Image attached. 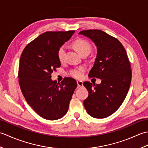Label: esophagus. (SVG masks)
Returning <instances> with one entry per match:
<instances>
[{"label": "esophagus", "mask_w": 148, "mask_h": 148, "mask_svg": "<svg viewBox=\"0 0 148 148\" xmlns=\"http://www.w3.org/2000/svg\"><path fill=\"white\" fill-rule=\"evenodd\" d=\"M77 86L79 87H82L83 86V81H77Z\"/></svg>", "instance_id": "1"}]
</instances>
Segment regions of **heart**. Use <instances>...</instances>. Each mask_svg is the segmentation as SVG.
Masks as SVG:
<instances>
[{"label": "heart", "mask_w": 148, "mask_h": 148, "mask_svg": "<svg viewBox=\"0 0 148 148\" xmlns=\"http://www.w3.org/2000/svg\"><path fill=\"white\" fill-rule=\"evenodd\" d=\"M73 46L76 51L80 55L83 54H89L91 51V46L87 41L83 39H78L73 43ZM65 53V47L64 46H61L58 51V58L60 61H63L64 58ZM85 71V68L81 67L76 69H73L70 72V75L77 79H81L83 76V73Z\"/></svg>", "instance_id": "obj_1"}]
</instances>
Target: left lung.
<instances>
[{
	"label": "left lung",
	"mask_w": 148,
	"mask_h": 148,
	"mask_svg": "<svg viewBox=\"0 0 148 148\" xmlns=\"http://www.w3.org/2000/svg\"><path fill=\"white\" fill-rule=\"evenodd\" d=\"M79 34L88 37L97 46V56L88 76L101 79L99 84L83 83L88 91L84 106L92 117L105 118L120 107L127 95L132 79L129 60L121 43L103 31L87 30Z\"/></svg>",
	"instance_id": "obj_1"
}]
</instances>
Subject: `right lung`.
Here are the masks:
<instances>
[{
	"label": "right lung",
	"mask_w": 148,
	"mask_h": 148,
	"mask_svg": "<svg viewBox=\"0 0 148 148\" xmlns=\"http://www.w3.org/2000/svg\"><path fill=\"white\" fill-rule=\"evenodd\" d=\"M74 30L46 32L30 42L21 53L19 84L27 103L42 118L56 120L67 113L76 81L65 77L60 83L51 74L60 67L59 48L71 39Z\"/></svg>",
	"instance_id": "1"
}]
</instances>
